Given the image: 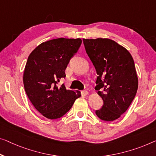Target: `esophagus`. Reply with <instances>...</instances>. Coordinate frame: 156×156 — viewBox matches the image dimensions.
<instances>
[{"label":"esophagus","mask_w":156,"mask_h":156,"mask_svg":"<svg viewBox=\"0 0 156 156\" xmlns=\"http://www.w3.org/2000/svg\"><path fill=\"white\" fill-rule=\"evenodd\" d=\"M82 92L84 95H87V94H88V93H89V92H88V91H87V90H83Z\"/></svg>","instance_id":"34e87169"}]
</instances>
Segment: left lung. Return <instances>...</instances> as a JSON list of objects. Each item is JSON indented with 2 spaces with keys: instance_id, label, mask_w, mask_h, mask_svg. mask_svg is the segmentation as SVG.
<instances>
[{
  "instance_id": "1",
  "label": "left lung",
  "mask_w": 156,
  "mask_h": 156,
  "mask_svg": "<svg viewBox=\"0 0 156 156\" xmlns=\"http://www.w3.org/2000/svg\"><path fill=\"white\" fill-rule=\"evenodd\" d=\"M86 52L97 76L95 90L104 104L96 115L104 121L119 118L131 104L138 89V77L132 55L108 38L84 39Z\"/></svg>"
}]
</instances>
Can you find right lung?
<instances>
[{"mask_svg": "<svg viewBox=\"0 0 156 156\" xmlns=\"http://www.w3.org/2000/svg\"><path fill=\"white\" fill-rule=\"evenodd\" d=\"M81 43L80 38L52 39L40 44L28 57L23 75L25 91L36 110L48 119L61 118L81 96L78 90L58 85Z\"/></svg>", "mask_w": 156, "mask_h": 156, "instance_id": "right-lung-1", "label": "right lung"}]
</instances>
